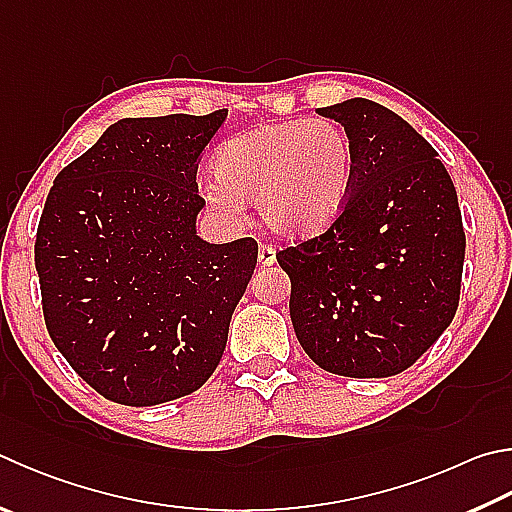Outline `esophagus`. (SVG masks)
Returning a JSON list of instances; mask_svg holds the SVG:
<instances>
[{"mask_svg":"<svg viewBox=\"0 0 512 512\" xmlns=\"http://www.w3.org/2000/svg\"><path fill=\"white\" fill-rule=\"evenodd\" d=\"M257 259H259V264H262V266L275 264V248L271 244H259Z\"/></svg>","mask_w":512,"mask_h":512,"instance_id":"1","label":"esophagus"}]
</instances>
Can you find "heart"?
Segmentation results:
<instances>
[{
  "label": "heart",
  "mask_w": 512,
  "mask_h": 512,
  "mask_svg": "<svg viewBox=\"0 0 512 512\" xmlns=\"http://www.w3.org/2000/svg\"><path fill=\"white\" fill-rule=\"evenodd\" d=\"M356 156L349 134L327 118L259 127L221 147L217 185L206 199L235 215L255 201L259 219L282 237H313L345 210Z\"/></svg>",
  "instance_id": "obj_1"
}]
</instances>
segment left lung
<instances>
[{
	"label": "left lung",
	"instance_id": "8db88e82",
	"mask_svg": "<svg viewBox=\"0 0 512 512\" xmlns=\"http://www.w3.org/2000/svg\"><path fill=\"white\" fill-rule=\"evenodd\" d=\"M318 114L345 127L356 170L340 217L277 250L295 336L331 374L396 376L457 313L466 257L457 190L434 147L392 109L351 98Z\"/></svg>",
	"mask_w": 512,
	"mask_h": 512
}]
</instances>
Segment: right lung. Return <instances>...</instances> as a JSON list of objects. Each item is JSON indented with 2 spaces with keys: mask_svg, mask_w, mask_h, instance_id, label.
Instances as JSON below:
<instances>
[{
  "mask_svg": "<svg viewBox=\"0 0 512 512\" xmlns=\"http://www.w3.org/2000/svg\"><path fill=\"white\" fill-rule=\"evenodd\" d=\"M228 116L125 118L55 176L35 237L53 345L107 401L147 407L206 383L257 241L208 244L201 154Z\"/></svg>",
  "mask_w": 512,
  "mask_h": 512,
  "instance_id": "1",
  "label": "right lung"
}]
</instances>
